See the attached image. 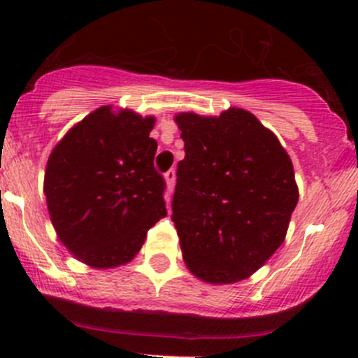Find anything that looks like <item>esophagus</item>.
Wrapping results in <instances>:
<instances>
[{
    "label": "esophagus",
    "instance_id": "34e87169",
    "mask_svg": "<svg viewBox=\"0 0 358 358\" xmlns=\"http://www.w3.org/2000/svg\"><path fill=\"white\" fill-rule=\"evenodd\" d=\"M164 180H166V189L167 192L171 194L173 191H175V183H176V173L173 171V169H169V171L164 175Z\"/></svg>",
    "mask_w": 358,
    "mask_h": 358
}]
</instances>
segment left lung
<instances>
[{
    "label": "left lung",
    "instance_id": "left-lung-1",
    "mask_svg": "<svg viewBox=\"0 0 358 358\" xmlns=\"http://www.w3.org/2000/svg\"><path fill=\"white\" fill-rule=\"evenodd\" d=\"M175 121L185 143L173 196L183 262L203 282H241L285 241L299 198L291 157L244 108Z\"/></svg>",
    "mask_w": 358,
    "mask_h": 358
}]
</instances>
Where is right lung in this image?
Listing matches in <instances>:
<instances>
[{
	"instance_id": "obj_1",
	"label": "right lung",
	"mask_w": 358,
	"mask_h": 358,
	"mask_svg": "<svg viewBox=\"0 0 358 358\" xmlns=\"http://www.w3.org/2000/svg\"><path fill=\"white\" fill-rule=\"evenodd\" d=\"M153 127V115L103 105L51 151L44 173L50 219L60 243L89 267L128 264L166 217Z\"/></svg>"
}]
</instances>
